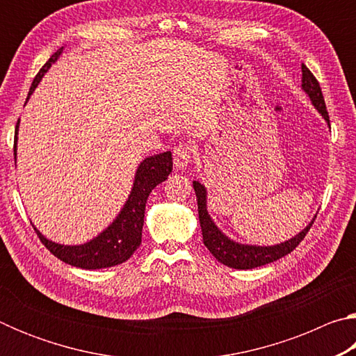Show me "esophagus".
<instances>
[{
    "instance_id": "obj_1",
    "label": "esophagus",
    "mask_w": 356,
    "mask_h": 356,
    "mask_svg": "<svg viewBox=\"0 0 356 356\" xmlns=\"http://www.w3.org/2000/svg\"><path fill=\"white\" fill-rule=\"evenodd\" d=\"M172 159L174 166H176L177 170H185L191 161V147L188 144H179V146L174 147Z\"/></svg>"
}]
</instances>
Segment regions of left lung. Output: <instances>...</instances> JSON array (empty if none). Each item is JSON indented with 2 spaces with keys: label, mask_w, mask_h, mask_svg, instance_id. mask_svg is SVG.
Here are the masks:
<instances>
[{
  "label": "left lung",
  "mask_w": 356,
  "mask_h": 356,
  "mask_svg": "<svg viewBox=\"0 0 356 356\" xmlns=\"http://www.w3.org/2000/svg\"><path fill=\"white\" fill-rule=\"evenodd\" d=\"M301 89L308 94L311 104L316 106V110L322 114V118L327 120L330 125V118L325 100L322 95L321 84L316 80V76L311 74V70L303 64L301 65ZM193 188L196 193L197 200V212H200V222L202 229V240L207 250L212 252L216 261L227 265L231 268L237 270H250L256 267H262L270 262L278 261V259L287 256L289 252L293 251L300 245L301 240L305 238L306 234L314 222L316 216L306 226L303 231H300L297 236L286 240V242L272 245V246H256V245H243L236 240H231L222 234L218 226L215 225L213 220L210 218L207 212V190L200 180H193Z\"/></svg>",
  "instance_id": "left-lung-1"
}]
</instances>
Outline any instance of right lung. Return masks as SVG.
<instances>
[{"instance_id":"1","label":"right lung","mask_w":356,"mask_h":356,"mask_svg":"<svg viewBox=\"0 0 356 356\" xmlns=\"http://www.w3.org/2000/svg\"><path fill=\"white\" fill-rule=\"evenodd\" d=\"M64 48H59L56 53H53L51 58L44 64V67L39 70L29 88L28 99L31 97L34 89L38 88L42 76L47 74V70L51 67V64L58 61ZM26 99V100H28ZM19 122L15 127V144H14V159L17 160V135H19ZM172 171V155L170 150L166 152L150 155L144 159L138 166L134 186L129 195V200L125 201L124 207L120 209L119 215L113 220L105 231H102L97 237L89 240L81 245H61L48 240L44 234L34 227L38 232L40 242L47 246V250L55 254L63 262L74 265L84 270H97L113 267L127 261L134 254L138 246L141 245V232L144 225V210L149 193L156 185L165 182Z\"/></svg>"}]
</instances>
